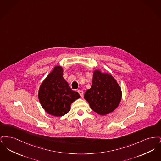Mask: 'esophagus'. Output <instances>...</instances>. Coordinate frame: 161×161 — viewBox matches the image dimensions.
<instances>
[{
  "instance_id": "obj_1",
  "label": "esophagus",
  "mask_w": 161,
  "mask_h": 161,
  "mask_svg": "<svg viewBox=\"0 0 161 161\" xmlns=\"http://www.w3.org/2000/svg\"><path fill=\"white\" fill-rule=\"evenodd\" d=\"M78 93L80 94V95L81 96V97H83V91H81V90H78Z\"/></svg>"
}]
</instances>
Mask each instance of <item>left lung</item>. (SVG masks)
I'll return each instance as SVG.
<instances>
[{
  "label": "left lung",
  "instance_id": "obj_1",
  "mask_svg": "<svg viewBox=\"0 0 161 161\" xmlns=\"http://www.w3.org/2000/svg\"><path fill=\"white\" fill-rule=\"evenodd\" d=\"M84 98L92 110L101 115L114 111L120 103L122 92L120 86L111 74L95 70L93 74L91 89L84 93Z\"/></svg>",
  "mask_w": 161,
  "mask_h": 161
}]
</instances>
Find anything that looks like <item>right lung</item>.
I'll use <instances>...</instances> for the list:
<instances>
[{
    "label": "right lung",
    "instance_id": "right-lung-1",
    "mask_svg": "<svg viewBox=\"0 0 161 161\" xmlns=\"http://www.w3.org/2000/svg\"><path fill=\"white\" fill-rule=\"evenodd\" d=\"M63 75L62 67H54L38 91V100L42 106L47 114L55 116H62L68 113L71 104L80 97L78 92L70 88Z\"/></svg>",
    "mask_w": 161,
    "mask_h": 161
}]
</instances>
